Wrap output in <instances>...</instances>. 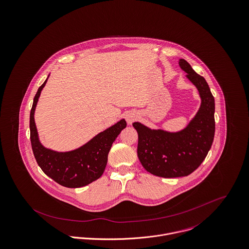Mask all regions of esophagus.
I'll return each instance as SVG.
<instances>
[{"mask_svg": "<svg viewBox=\"0 0 249 249\" xmlns=\"http://www.w3.org/2000/svg\"><path fill=\"white\" fill-rule=\"evenodd\" d=\"M137 117H138V114L136 112H129V113L126 114L125 118H126L128 124H132Z\"/></svg>", "mask_w": 249, "mask_h": 249, "instance_id": "34e87169", "label": "esophagus"}]
</instances>
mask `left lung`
Instances as JSON below:
<instances>
[{
  "label": "left lung",
  "instance_id": "left-lung-1",
  "mask_svg": "<svg viewBox=\"0 0 249 249\" xmlns=\"http://www.w3.org/2000/svg\"><path fill=\"white\" fill-rule=\"evenodd\" d=\"M179 67L198 90L201 103L186 128L177 133L152 130L135 122L138 134V156L149 173L162 178L185 177L206 158L215 136V99L205 79L190 64L179 59Z\"/></svg>",
  "mask_w": 249,
  "mask_h": 249
}]
</instances>
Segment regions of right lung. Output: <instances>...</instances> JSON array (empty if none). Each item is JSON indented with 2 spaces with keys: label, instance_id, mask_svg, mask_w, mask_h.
Returning <instances> with one entry per match:
<instances>
[{
  "label": "right lung",
  "instance_id": "1",
  "mask_svg": "<svg viewBox=\"0 0 249 249\" xmlns=\"http://www.w3.org/2000/svg\"><path fill=\"white\" fill-rule=\"evenodd\" d=\"M47 81L48 78L38 89L30 111L29 129L33 155L42 171L60 185L69 188L83 187L102 176L111 145L120 132L126 128L127 123L125 119H121L73 151L56 152L44 147L38 138L34 111Z\"/></svg>",
  "mask_w": 249,
  "mask_h": 249
}]
</instances>
